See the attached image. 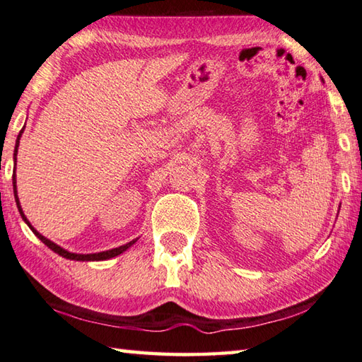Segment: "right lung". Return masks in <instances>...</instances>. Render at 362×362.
Listing matches in <instances>:
<instances>
[{"instance_id": "right-lung-1", "label": "right lung", "mask_w": 362, "mask_h": 362, "mask_svg": "<svg viewBox=\"0 0 362 362\" xmlns=\"http://www.w3.org/2000/svg\"><path fill=\"white\" fill-rule=\"evenodd\" d=\"M22 134H23V129L22 131H20V134H18V137H17V141H16V149H13V162H17V151H18V145H20V137H22ZM12 184H13V197H16V203H17V208H18V211H20V216H22V219L28 223V227L33 230V233L36 235L40 241H42L47 247L49 249H52L53 252H57L58 255H61V257H64V258H69V260H77V262H100V260H108V258H113V257H117V255H119V254H122V252L124 250H127L129 247H131V245L137 241V240H134V241H131V243H127V244H124V245H119V247H117V249H110V250H104V252H98V254H72V252H67L66 249H63V247H59L58 244H54L53 241H50V240H47L45 236H42L39 233V231L33 227V225L30 223V221L26 219V216L23 214V211H22V206H20V202H18V195H17V186H16V172H13V175H12Z\"/></svg>"}]
</instances>
